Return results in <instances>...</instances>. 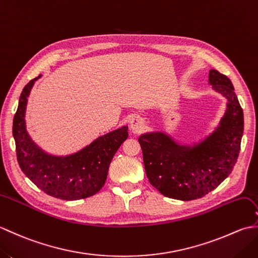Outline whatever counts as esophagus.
<instances>
[{
	"instance_id": "34e87169",
	"label": "esophagus",
	"mask_w": 258,
	"mask_h": 258,
	"mask_svg": "<svg viewBox=\"0 0 258 258\" xmlns=\"http://www.w3.org/2000/svg\"><path fill=\"white\" fill-rule=\"evenodd\" d=\"M144 125H145V120L143 117H141L140 115H134V116L130 120V127L133 134L140 133L141 131L144 128Z\"/></svg>"
}]
</instances>
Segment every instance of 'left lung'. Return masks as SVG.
<instances>
[{"label":"left lung","instance_id":"left-lung-1","mask_svg":"<svg viewBox=\"0 0 258 258\" xmlns=\"http://www.w3.org/2000/svg\"><path fill=\"white\" fill-rule=\"evenodd\" d=\"M208 84L226 98V111L212 133L190 144H180L164 131L139 138L147 178L169 199H201L232 173L237 161L244 131L243 109L227 76L211 70Z\"/></svg>","mask_w":258,"mask_h":258}]
</instances>
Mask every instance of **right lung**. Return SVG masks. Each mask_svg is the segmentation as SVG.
Returning a JSON list of instances; mask_svg holds the SVG:
<instances>
[{"mask_svg":"<svg viewBox=\"0 0 258 258\" xmlns=\"http://www.w3.org/2000/svg\"><path fill=\"white\" fill-rule=\"evenodd\" d=\"M38 75L22 91L13 119V138L18 162L27 178L56 199L76 201L95 195L105 184L115 153L128 138V126L98 136L83 149L67 155H55L36 144L27 132V100Z\"/></svg>","mask_w":258,"mask_h":258,"instance_id":"right-lung-1","label":"right lung"}]
</instances>
